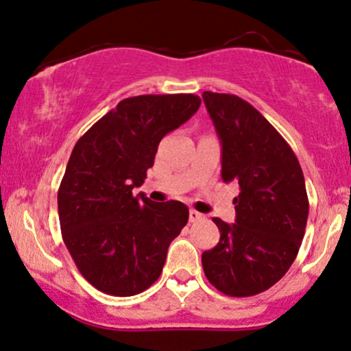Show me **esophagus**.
Returning <instances> with one entry per match:
<instances>
[{
	"label": "esophagus",
	"instance_id": "1",
	"mask_svg": "<svg viewBox=\"0 0 351 351\" xmlns=\"http://www.w3.org/2000/svg\"><path fill=\"white\" fill-rule=\"evenodd\" d=\"M202 218H204V215H202L200 212H197V210H191V212H189V220L191 221H199Z\"/></svg>",
	"mask_w": 351,
	"mask_h": 351
}]
</instances>
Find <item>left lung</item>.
Returning <instances> with one entry per match:
<instances>
[{
    "instance_id": "obj_1",
    "label": "left lung",
    "mask_w": 351,
    "mask_h": 351,
    "mask_svg": "<svg viewBox=\"0 0 351 351\" xmlns=\"http://www.w3.org/2000/svg\"><path fill=\"white\" fill-rule=\"evenodd\" d=\"M221 144V179L238 182L234 223L213 218L215 248L204 251L210 284L232 298H250L287 273L306 233L308 199L302 169L286 139L237 95L204 92Z\"/></svg>"
}]
</instances>
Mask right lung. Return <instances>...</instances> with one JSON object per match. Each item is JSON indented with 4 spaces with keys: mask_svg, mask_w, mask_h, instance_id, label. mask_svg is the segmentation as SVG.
<instances>
[{
    "mask_svg": "<svg viewBox=\"0 0 351 351\" xmlns=\"http://www.w3.org/2000/svg\"><path fill=\"white\" fill-rule=\"evenodd\" d=\"M192 93L125 98L78 139L57 205L62 238L80 274L105 294L128 298L162 273L171 241L187 225L182 202L133 195L160 139L199 110Z\"/></svg>",
    "mask_w": 351,
    "mask_h": 351,
    "instance_id": "add662e5",
    "label": "right lung"
}]
</instances>
